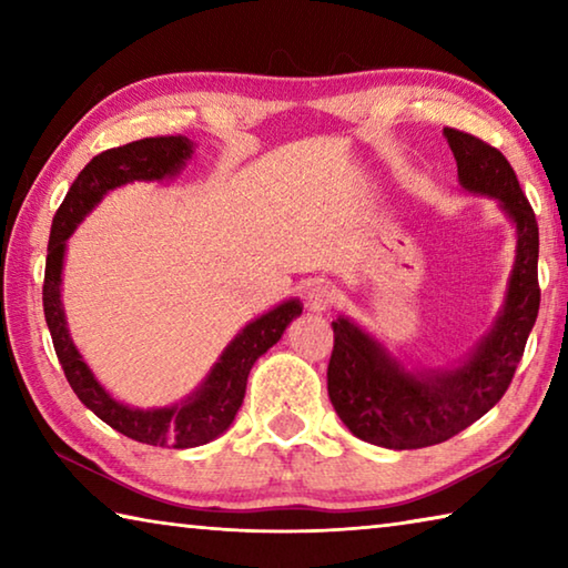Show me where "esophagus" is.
I'll list each match as a JSON object with an SVG mask.
<instances>
[{
    "instance_id": "esophagus-1",
    "label": "esophagus",
    "mask_w": 568,
    "mask_h": 568,
    "mask_svg": "<svg viewBox=\"0 0 568 568\" xmlns=\"http://www.w3.org/2000/svg\"><path fill=\"white\" fill-rule=\"evenodd\" d=\"M335 301H338V293H335V287L331 285H315L311 287V293H307V307L315 313L331 311Z\"/></svg>"
}]
</instances>
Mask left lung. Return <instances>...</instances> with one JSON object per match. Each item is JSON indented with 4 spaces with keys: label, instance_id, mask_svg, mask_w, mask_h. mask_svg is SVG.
<instances>
[{
    "label": "left lung",
    "instance_id": "left-lung-1",
    "mask_svg": "<svg viewBox=\"0 0 568 568\" xmlns=\"http://www.w3.org/2000/svg\"><path fill=\"white\" fill-rule=\"evenodd\" d=\"M458 182L494 197L516 227V261L501 311L484 338L446 371L403 368L353 321H333L328 396L353 436L393 450L426 448L460 434L491 410L511 386L531 333L538 291V223L508 160L488 142L444 128Z\"/></svg>",
    "mask_w": 568,
    "mask_h": 568
}]
</instances>
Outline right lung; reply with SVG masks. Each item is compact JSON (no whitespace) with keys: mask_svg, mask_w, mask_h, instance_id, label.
<instances>
[{"mask_svg":"<svg viewBox=\"0 0 568 568\" xmlns=\"http://www.w3.org/2000/svg\"><path fill=\"white\" fill-rule=\"evenodd\" d=\"M192 158V142L182 134H168V138H145L130 145L112 148L92 158L84 170L72 182L64 203L57 210L52 220L50 245H47L44 265V321L50 328L54 353L60 358L67 381L84 406L94 416L102 418L108 426L120 430L122 436L148 446L168 448H195L210 444V440L225 434L230 423L235 420L237 408L243 406L245 386L253 363L261 358L267 348L281 341L287 325L303 313L301 301H285L261 318L247 323L217 363L210 368L205 381L190 393L185 400L172 403L165 408H132L114 400L108 390L94 378L90 365L77 351L72 335L67 331L64 307H62V267L67 240L74 227L82 223L84 215L108 195L110 190L128 185L134 180H165L175 178Z\"/></svg>","mask_w":568,"mask_h":568,"instance_id":"1","label":"right lung"}]
</instances>
